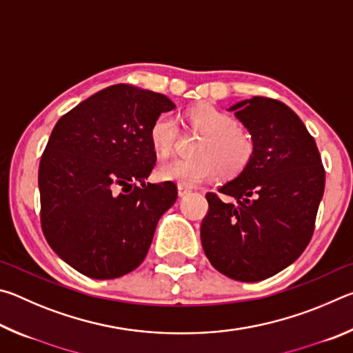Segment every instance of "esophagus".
<instances>
[{"mask_svg": "<svg viewBox=\"0 0 353 353\" xmlns=\"http://www.w3.org/2000/svg\"><path fill=\"white\" fill-rule=\"evenodd\" d=\"M177 190H179V196H181V198H183V196H187L190 191H191L188 187H185V185H179Z\"/></svg>", "mask_w": 353, "mask_h": 353, "instance_id": "34e87169", "label": "esophagus"}]
</instances>
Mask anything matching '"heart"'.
<instances>
[{
	"label": "heart",
	"mask_w": 353,
	"mask_h": 353,
	"mask_svg": "<svg viewBox=\"0 0 353 353\" xmlns=\"http://www.w3.org/2000/svg\"><path fill=\"white\" fill-rule=\"evenodd\" d=\"M191 130L202 137L196 143V157L176 159L159 168V177L177 182L185 187L213 181L221 176L236 177L248 168L255 152L252 135L236 126L235 118L210 104L196 105L187 112ZM179 139V124L170 113L154 119L149 129V140L160 157H168L174 151Z\"/></svg>",
	"instance_id": "b5f03b06"
}]
</instances>
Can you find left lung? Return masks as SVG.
Segmentation results:
<instances>
[{"instance_id":"left-lung-1","label":"left lung","mask_w":353,"mask_h":353,"mask_svg":"<svg viewBox=\"0 0 353 353\" xmlns=\"http://www.w3.org/2000/svg\"><path fill=\"white\" fill-rule=\"evenodd\" d=\"M230 110L252 135L255 152L219 194H205L201 241L214 270L240 282H260L308 246L325 170L314 139L286 104L254 97Z\"/></svg>"}]
</instances>
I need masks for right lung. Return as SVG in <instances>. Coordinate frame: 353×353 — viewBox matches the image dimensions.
<instances>
[{
	"instance_id": "1",
	"label": "right lung",
	"mask_w": 353,
	"mask_h": 353,
	"mask_svg": "<svg viewBox=\"0 0 353 353\" xmlns=\"http://www.w3.org/2000/svg\"><path fill=\"white\" fill-rule=\"evenodd\" d=\"M172 109L165 94L118 83L52 129L39 166L40 224L51 249L83 276L117 279L139 268L176 202L174 182L145 183L157 160L149 129Z\"/></svg>"
}]
</instances>
